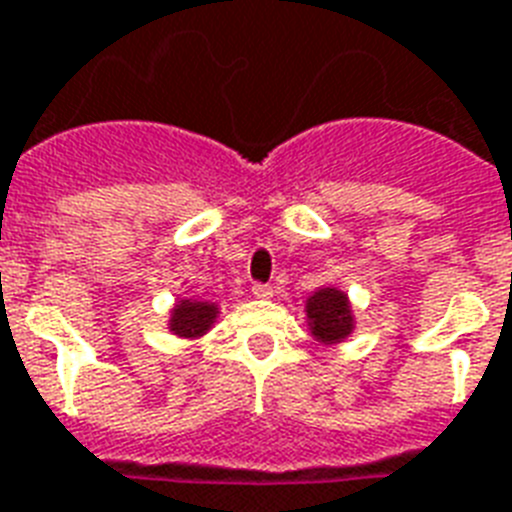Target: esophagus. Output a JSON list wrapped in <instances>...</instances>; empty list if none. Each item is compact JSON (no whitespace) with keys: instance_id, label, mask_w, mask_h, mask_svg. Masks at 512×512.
<instances>
[{"instance_id":"1","label":"esophagus","mask_w":512,"mask_h":512,"mask_svg":"<svg viewBox=\"0 0 512 512\" xmlns=\"http://www.w3.org/2000/svg\"><path fill=\"white\" fill-rule=\"evenodd\" d=\"M252 295L260 297V300H268L273 295V289L268 284H252Z\"/></svg>"}]
</instances>
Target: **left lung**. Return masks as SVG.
I'll list each match as a JSON object with an SVG mask.
<instances>
[{
	"instance_id": "8db88e82",
	"label": "left lung",
	"mask_w": 512,
	"mask_h": 512,
	"mask_svg": "<svg viewBox=\"0 0 512 512\" xmlns=\"http://www.w3.org/2000/svg\"><path fill=\"white\" fill-rule=\"evenodd\" d=\"M308 324L319 342H340L353 332V313H350L348 295L340 289H319L305 303Z\"/></svg>"
}]
</instances>
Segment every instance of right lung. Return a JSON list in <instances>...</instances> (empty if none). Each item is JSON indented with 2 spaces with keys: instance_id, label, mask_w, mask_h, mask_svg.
<instances>
[{
  "instance_id": "1",
  "label": "right lung",
  "mask_w": 512,
  "mask_h": 512,
  "mask_svg": "<svg viewBox=\"0 0 512 512\" xmlns=\"http://www.w3.org/2000/svg\"><path fill=\"white\" fill-rule=\"evenodd\" d=\"M217 319V305L201 303V300H180L170 319V329L177 337L204 335Z\"/></svg>"
}]
</instances>
